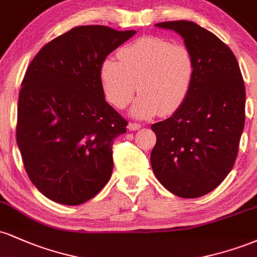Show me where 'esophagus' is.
Masks as SVG:
<instances>
[{"mask_svg": "<svg viewBox=\"0 0 257 257\" xmlns=\"http://www.w3.org/2000/svg\"><path fill=\"white\" fill-rule=\"evenodd\" d=\"M141 128V124H139V123H134V122H131L128 124V129L129 131L134 132V131H139V129Z\"/></svg>", "mask_w": 257, "mask_h": 257, "instance_id": "34e87169", "label": "esophagus"}]
</instances>
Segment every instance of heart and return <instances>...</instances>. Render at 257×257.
<instances>
[{"label": "heart", "mask_w": 257, "mask_h": 257, "mask_svg": "<svg viewBox=\"0 0 257 257\" xmlns=\"http://www.w3.org/2000/svg\"><path fill=\"white\" fill-rule=\"evenodd\" d=\"M196 63L190 49L161 37L146 36L122 47L118 61L107 58L100 66V82L110 102L124 108L134 98L138 118L169 116L184 105L192 89Z\"/></svg>", "instance_id": "obj_1"}]
</instances>
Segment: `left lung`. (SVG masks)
I'll use <instances>...</instances> for the list:
<instances>
[{
  "label": "left lung",
  "mask_w": 257,
  "mask_h": 257,
  "mask_svg": "<svg viewBox=\"0 0 257 257\" xmlns=\"http://www.w3.org/2000/svg\"><path fill=\"white\" fill-rule=\"evenodd\" d=\"M184 38L193 54L196 76L184 105L151 129L156 178L182 198L211 192L231 172L245 122V87L228 46L196 23H158Z\"/></svg>",
  "instance_id": "1"
}]
</instances>
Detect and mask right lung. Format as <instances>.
I'll list each match as a JSON object with an SVG mask.
<instances>
[{
  "mask_svg": "<svg viewBox=\"0 0 257 257\" xmlns=\"http://www.w3.org/2000/svg\"><path fill=\"white\" fill-rule=\"evenodd\" d=\"M134 35L77 26L47 43L29 65L18 101L17 143L29 178L47 198L82 204L110 180L112 145L128 122L106 102L100 66Z\"/></svg>",
  "mask_w": 257,
  "mask_h": 257,
  "instance_id": "obj_1",
  "label": "right lung"
}]
</instances>
